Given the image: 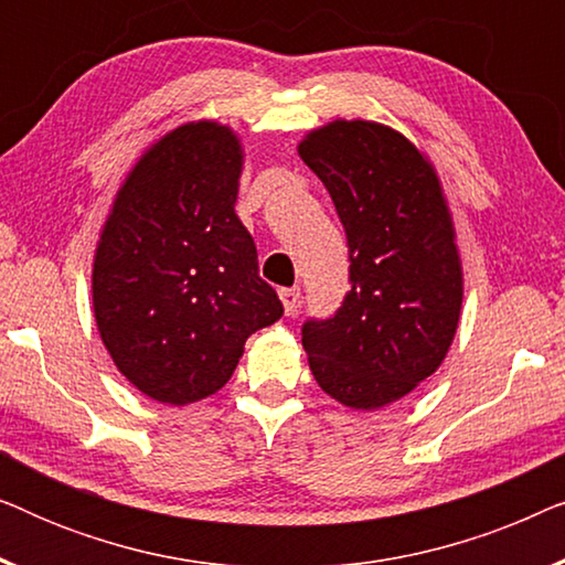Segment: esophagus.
Instances as JSON below:
<instances>
[{"mask_svg": "<svg viewBox=\"0 0 565 565\" xmlns=\"http://www.w3.org/2000/svg\"><path fill=\"white\" fill-rule=\"evenodd\" d=\"M280 300H282L285 313L290 316L298 308V303H300V288H282L280 290Z\"/></svg>", "mask_w": 565, "mask_h": 565, "instance_id": "1", "label": "esophagus"}]
</instances>
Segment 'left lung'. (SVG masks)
Wrapping results in <instances>:
<instances>
[{"label":"left lung","instance_id":"obj_1","mask_svg":"<svg viewBox=\"0 0 565 565\" xmlns=\"http://www.w3.org/2000/svg\"><path fill=\"white\" fill-rule=\"evenodd\" d=\"M300 159L329 190L350 246L352 288L334 319L308 321L303 350L323 393L375 412L447 358L462 308V259L435 164L375 120L308 130Z\"/></svg>","mask_w":565,"mask_h":565}]
</instances>
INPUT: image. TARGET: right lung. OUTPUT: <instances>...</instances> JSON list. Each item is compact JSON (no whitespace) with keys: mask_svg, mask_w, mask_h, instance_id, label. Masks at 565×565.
I'll use <instances>...</instances> for the list:
<instances>
[{"mask_svg":"<svg viewBox=\"0 0 565 565\" xmlns=\"http://www.w3.org/2000/svg\"><path fill=\"white\" fill-rule=\"evenodd\" d=\"M242 136L182 122L115 192L92 262V308L115 367L143 396L188 406L228 383L257 329L282 316L234 211Z\"/></svg>","mask_w":565,"mask_h":565,"instance_id":"obj_1","label":"right lung"}]
</instances>
